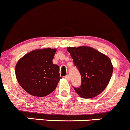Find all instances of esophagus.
I'll return each mask as SVG.
<instances>
[{"mask_svg": "<svg viewBox=\"0 0 130 130\" xmlns=\"http://www.w3.org/2000/svg\"><path fill=\"white\" fill-rule=\"evenodd\" d=\"M65 78L67 80H70V76H69V75H67L66 76H65Z\"/></svg>", "mask_w": 130, "mask_h": 130, "instance_id": "obj_1", "label": "esophagus"}]
</instances>
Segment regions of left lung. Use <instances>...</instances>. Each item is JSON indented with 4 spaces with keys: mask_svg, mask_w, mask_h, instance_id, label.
I'll list each match as a JSON object with an SVG mask.
<instances>
[{
    "mask_svg": "<svg viewBox=\"0 0 130 130\" xmlns=\"http://www.w3.org/2000/svg\"><path fill=\"white\" fill-rule=\"evenodd\" d=\"M67 51L81 75L80 87H73L76 92L84 99L100 94L112 76L113 67L109 58L89 46L69 47Z\"/></svg>",
    "mask_w": 130,
    "mask_h": 130,
    "instance_id": "1",
    "label": "left lung"
}]
</instances>
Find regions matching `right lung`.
Here are the masks:
<instances>
[{
	"instance_id": "obj_1",
	"label": "right lung",
	"mask_w": 130,
	"mask_h": 130,
	"mask_svg": "<svg viewBox=\"0 0 130 130\" xmlns=\"http://www.w3.org/2000/svg\"><path fill=\"white\" fill-rule=\"evenodd\" d=\"M57 49L35 50L25 55L15 65V76L22 88L28 94L44 97L57 87L61 77L59 67L53 63Z\"/></svg>"
}]
</instances>
